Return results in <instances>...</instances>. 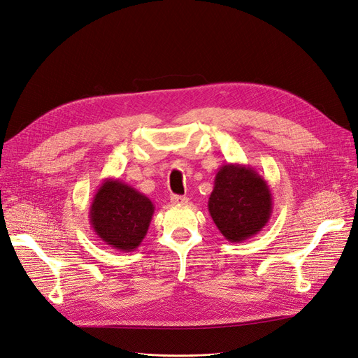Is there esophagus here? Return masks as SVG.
Returning a JSON list of instances; mask_svg holds the SVG:
<instances>
[{"instance_id": "obj_1", "label": "esophagus", "mask_w": 358, "mask_h": 358, "mask_svg": "<svg viewBox=\"0 0 358 358\" xmlns=\"http://www.w3.org/2000/svg\"><path fill=\"white\" fill-rule=\"evenodd\" d=\"M171 202L174 203V205H187L189 199H187L186 196H177V194H174V196H171Z\"/></svg>"}]
</instances>
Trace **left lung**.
I'll list each match as a JSON object with an SVG mask.
<instances>
[{
    "mask_svg": "<svg viewBox=\"0 0 358 358\" xmlns=\"http://www.w3.org/2000/svg\"><path fill=\"white\" fill-rule=\"evenodd\" d=\"M208 210L229 242L242 243L258 234L271 217L270 186L249 165H222L215 176Z\"/></svg>",
    "mask_w": 358,
    "mask_h": 358,
    "instance_id": "8db88e82",
    "label": "left lung"
}]
</instances>
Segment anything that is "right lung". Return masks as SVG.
Instances as JSON below:
<instances>
[{"label":"right lung","mask_w":358,"mask_h":358,"mask_svg":"<svg viewBox=\"0 0 358 358\" xmlns=\"http://www.w3.org/2000/svg\"><path fill=\"white\" fill-rule=\"evenodd\" d=\"M155 205L119 178H106L92 197L90 226L106 245L132 252L148 234Z\"/></svg>","instance_id":"right-lung-1"}]
</instances>
